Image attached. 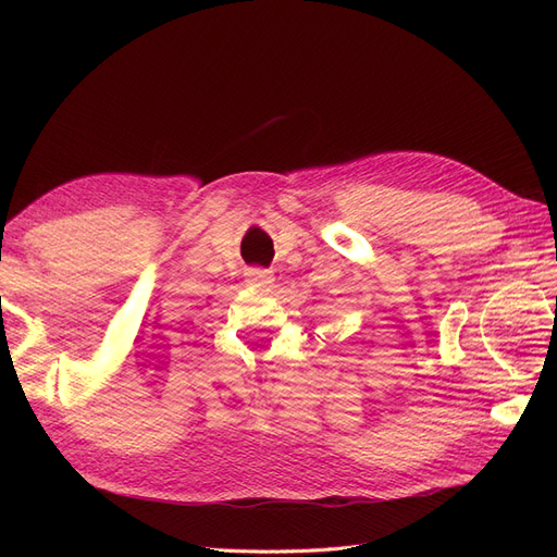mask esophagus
<instances>
[{
  "label": "esophagus",
  "mask_w": 557,
  "mask_h": 557,
  "mask_svg": "<svg viewBox=\"0 0 557 557\" xmlns=\"http://www.w3.org/2000/svg\"><path fill=\"white\" fill-rule=\"evenodd\" d=\"M246 281L252 283V285H269L274 281V274L269 272V269H262V267H252L246 272Z\"/></svg>",
  "instance_id": "obj_1"
}]
</instances>
